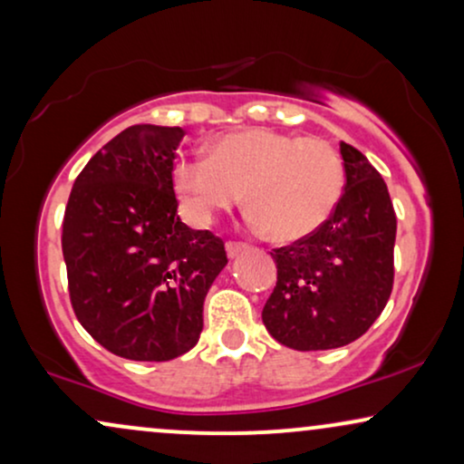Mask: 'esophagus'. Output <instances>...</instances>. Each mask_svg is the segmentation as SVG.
<instances>
[{"label":"esophagus","instance_id":"34e87169","mask_svg":"<svg viewBox=\"0 0 464 464\" xmlns=\"http://www.w3.org/2000/svg\"><path fill=\"white\" fill-rule=\"evenodd\" d=\"M248 250V246L242 244V242H227V255L228 259H236L237 255H242V252Z\"/></svg>","mask_w":464,"mask_h":464}]
</instances>
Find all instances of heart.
<instances>
[{
  "label": "heart",
  "instance_id": "1",
  "mask_svg": "<svg viewBox=\"0 0 464 464\" xmlns=\"http://www.w3.org/2000/svg\"><path fill=\"white\" fill-rule=\"evenodd\" d=\"M173 190L192 225H212L244 197L252 227L276 242H297L334 214L344 164L327 140L248 128L214 139L205 158L175 164Z\"/></svg>",
  "mask_w": 464,
  "mask_h": 464
}]
</instances>
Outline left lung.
Returning <instances> with one entry per match:
<instances>
[{"instance_id":"1","label":"left lung","mask_w":464,"mask_h":464,"mask_svg":"<svg viewBox=\"0 0 464 464\" xmlns=\"http://www.w3.org/2000/svg\"><path fill=\"white\" fill-rule=\"evenodd\" d=\"M344 192L324 225L272 252L278 280L263 324L285 347L325 351L368 332L394 285L396 214L368 158L340 143Z\"/></svg>"}]
</instances>
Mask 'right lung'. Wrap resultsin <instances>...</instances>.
Instances as JSON below:
<instances>
[{
	"label": "right lung",
	"mask_w": 464,
	"mask_h": 464,
	"mask_svg": "<svg viewBox=\"0 0 464 464\" xmlns=\"http://www.w3.org/2000/svg\"><path fill=\"white\" fill-rule=\"evenodd\" d=\"M181 128L137 124L74 179L62 250L76 319L111 353L167 362L198 343L203 302L227 266L225 242L178 216Z\"/></svg>",
	"instance_id": "1"
}]
</instances>
